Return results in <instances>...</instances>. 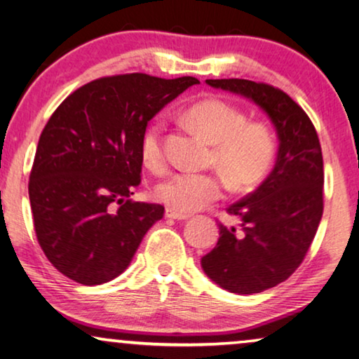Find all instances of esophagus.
Returning <instances> with one entry per match:
<instances>
[{
	"label": "esophagus",
	"instance_id": "esophagus-1",
	"mask_svg": "<svg viewBox=\"0 0 359 359\" xmlns=\"http://www.w3.org/2000/svg\"><path fill=\"white\" fill-rule=\"evenodd\" d=\"M166 217L168 219H175V220H187L190 217V214H182V212H177V210L174 209H166Z\"/></svg>",
	"mask_w": 359,
	"mask_h": 359
}]
</instances>
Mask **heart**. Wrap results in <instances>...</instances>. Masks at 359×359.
<instances>
[{
  "instance_id": "b5f03b06",
  "label": "heart",
  "mask_w": 359,
  "mask_h": 359,
  "mask_svg": "<svg viewBox=\"0 0 359 359\" xmlns=\"http://www.w3.org/2000/svg\"><path fill=\"white\" fill-rule=\"evenodd\" d=\"M185 123L196 129L212 149V163L236 189L255 185L265 177L276 153L275 135L262 123H248L240 108L222 99H206L184 111ZM140 156L149 169L166 166L163 123L156 119L140 139ZM225 182L217 174L177 172L158 184L155 195L169 209L195 212L224 195Z\"/></svg>"
}]
</instances>
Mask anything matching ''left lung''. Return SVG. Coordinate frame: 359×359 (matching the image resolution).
<instances>
[{"instance_id": "1", "label": "left lung", "mask_w": 359, "mask_h": 359, "mask_svg": "<svg viewBox=\"0 0 359 359\" xmlns=\"http://www.w3.org/2000/svg\"><path fill=\"white\" fill-rule=\"evenodd\" d=\"M259 105L276 129L275 168L259 189L226 209L240 229L220 236L201 259L206 275L235 294H257L286 281L302 264L323 215V153L309 115L281 89L249 79H206Z\"/></svg>"}]
</instances>
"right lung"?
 Masks as SVG:
<instances>
[{
  "label": "right lung",
  "mask_w": 359,
  "mask_h": 359,
  "mask_svg": "<svg viewBox=\"0 0 359 359\" xmlns=\"http://www.w3.org/2000/svg\"><path fill=\"white\" fill-rule=\"evenodd\" d=\"M196 78L129 73L94 79L57 107L39 135L28 182L39 246L84 286L128 269L161 204L130 200L140 184V139L150 119Z\"/></svg>",
  "instance_id": "obj_1"
}]
</instances>
